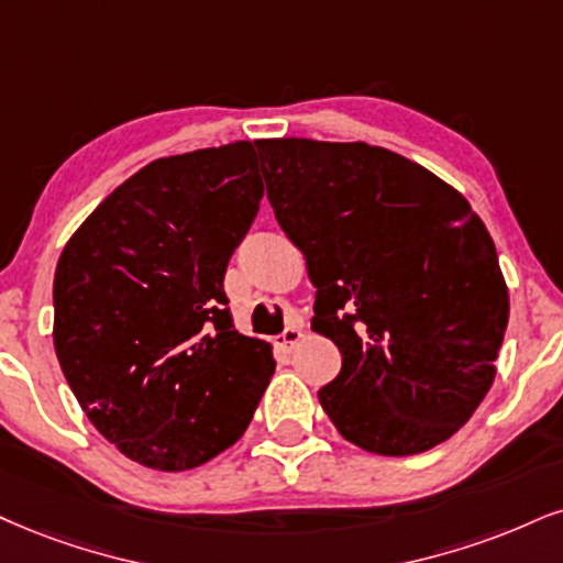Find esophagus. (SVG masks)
Masks as SVG:
<instances>
[{"label":"esophagus","mask_w":563,"mask_h":563,"mask_svg":"<svg viewBox=\"0 0 563 563\" xmlns=\"http://www.w3.org/2000/svg\"><path fill=\"white\" fill-rule=\"evenodd\" d=\"M300 339H302V325L292 323V325H287L279 336H276V346L284 352H289L297 342H300Z\"/></svg>","instance_id":"obj_1"}]
</instances>
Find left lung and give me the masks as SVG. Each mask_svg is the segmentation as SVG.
I'll return each instance as SVG.
<instances>
[{
	"mask_svg": "<svg viewBox=\"0 0 563 563\" xmlns=\"http://www.w3.org/2000/svg\"><path fill=\"white\" fill-rule=\"evenodd\" d=\"M276 221L308 258L313 331L342 352L318 391L346 441L409 456L451 439L509 323L496 245L454 187L367 143L255 141Z\"/></svg>",
	"mask_w": 563,
	"mask_h": 563,
	"instance_id": "8db88e82",
	"label": "left lung"
}]
</instances>
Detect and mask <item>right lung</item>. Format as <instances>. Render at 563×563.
Returning <instances> with one entry per match:
<instances>
[{
  "label": "right lung",
  "instance_id": "obj_1",
  "mask_svg": "<svg viewBox=\"0 0 563 563\" xmlns=\"http://www.w3.org/2000/svg\"><path fill=\"white\" fill-rule=\"evenodd\" d=\"M263 198L247 141L158 158L62 250L54 350L88 420L124 456L179 473L232 446L274 376L234 329L224 274Z\"/></svg>",
  "mask_w": 563,
  "mask_h": 563
}]
</instances>
